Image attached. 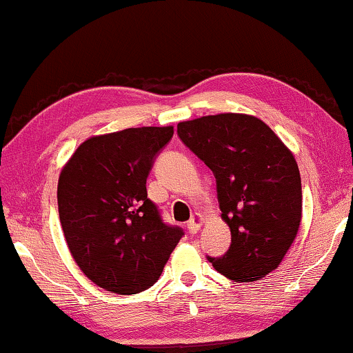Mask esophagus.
Instances as JSON below:
<instances>
[{"mask_svg":"<svg viewBox=\"0 0 353 353\" xmlns=\"http://www.w3.org/2000/svg\"><path fill=\"white\" fill-rule=\"evenodd\" d=\"M203 223H204V215L194 212L193 217L190 219V222L187 225V228L190 233H196V231H199V228L203 227Z\"/></svg>","mask_w":353,"mask_h":353,"instance_id":"1","label":"esophagus"}]
</instances>
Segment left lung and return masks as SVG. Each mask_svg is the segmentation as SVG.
Listing matches in <instances>:
<instances>
[{
	"instance_id": "left-lung-1",
	"label": "left lung",
	"mask_w": 353,
	"mask_h": 353,
	"mask_svg": "<svg viewBox=\"0 0 353 353\" xmlns=\"http://www.w3.org/2000/svg\"><path fill=\"white\" fill-rule=\"evenodd\" d=\"M179 138L214 172L231 245L214 270L255 282L281 265L303 217L301 176L292 150L255 115L223 112L185 120Z\"/></svg>"
}]
</instances>
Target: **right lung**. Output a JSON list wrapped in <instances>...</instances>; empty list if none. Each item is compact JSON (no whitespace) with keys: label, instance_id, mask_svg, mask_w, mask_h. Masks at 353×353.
Instances as JSON below:
<instances>
[{"label":"right lung","instance_id":"1","mask_svg":"<svg viewBox=\"0 0 353 353\" xmlns=\"http://www.w3.org/2000/svg\"><path fill=\"white\" fill-rule=\"evenodd\" d=\"M174 126H141L92 136L65 163L59 215L72 259L93 283L119 294L159 281L182 238L147 198L152 161Z\"/></svg>","mask_w":353,"mask_h":353}]
</instances>
